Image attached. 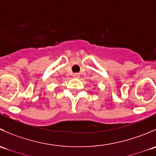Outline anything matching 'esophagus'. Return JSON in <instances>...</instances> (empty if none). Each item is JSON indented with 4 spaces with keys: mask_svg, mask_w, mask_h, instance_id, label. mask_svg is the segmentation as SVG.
<instances>
[{
    "mask_svg": "<svg viewBox=\"0 0 156 156\" xmlns=\"http://www.w3.org/2000/svg\"><path fill=\"white\" fill-rule=\"evenodd\" d=\"M73 77H74V78H79V74H78V73L73 74Z\"/></svg>",
    "mask_w": 156,
    "mask_h": 156,
    "instance_id": "esophagus-1",
    "label": "esophagus"
}]
</instances>
